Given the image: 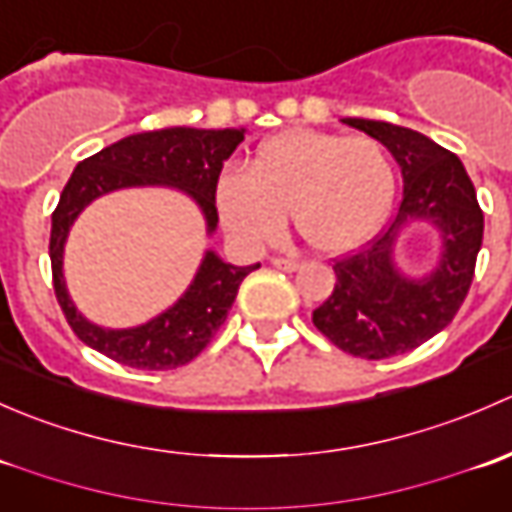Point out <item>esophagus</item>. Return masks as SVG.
Masks as SVG:
<instances>
[{"label": "esophagus", "instance_id": "esophagus-1", "mask_svg": "<svg viewBox=\"0 0 512 512\" xmlns=\"http://www.w3.org/2000/svg\"><path fill=\"white\" fill-rule=\"evenodd\" d=\"M272 265H275L277 270H285V272L299 270V260H292V257H272Z\"/></svg>", "mask_w": 512, "mask_h": 512}]
</instances>
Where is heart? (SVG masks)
<instances>
[{
	"instance_id": "1",
	"label": "heart",
	"mask_w": 512,
	"mask_h": 512,
	"mask_svg": "<svg viewBox=\"0 0 512 512\" xmlns=\"http://www.w3.org/2000/svg\"><path fill=\"white\" fill-rule=\"evenodd\" d=\"M394 198V160L376 138L312 128L267 138L247 173L230 170L218 183L220 218L240 242H275L292 213L299 235L327 255L366 245Z\"/></svg>"
}]
</instances>
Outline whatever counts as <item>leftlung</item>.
Masks as SVG:
<instances>
[{"instance_id":"left-lung-1","label":"left lung","mask_w":512,"mask_h":512,"mask_svg":"<svg viewBox=\"0 0 512 512\" xmlns=\"http://www.w3.org/2000/svg\"><path fill=\"white\" fill-rule=\"evenodd\" d=\"M342 121L389 148L404 178V200L381 235L334 262L337 285L312 322L342 352L389 359L421 347L456 317L476 272L483 210L461 160L428 136L386 121ZM414 222L433 224L442 237L437 267L423 278L404 276L393 260L400 232Z\"/></svg>"}]
</instances>
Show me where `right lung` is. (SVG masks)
<instances>
[{
	"label": "right lung",
	"mask_w": 512,
	"mask_h": 512,
	"mask_svg": "<svg viewBox=\"0 0 512 512\" xmlns=\"http://www.w3.org/2000/svg\"><path fill=\"white\" fill-rule=\"evenodd\" d=\"M242 138L245 128H160L121 138L76 165L51 215L49 257L61 312L86 347L106 354L118 364L148 371L183 366L208 347L225 322L227 309L235 302L240 282L257 270L260 262L235 267L208 250L190 287L173 307L138 327L103 329L89 322L71 302L64 282V245L71 225L86 205L113 190L138 185H168L183 190L203 210L208 235H213L218 227L215 190L220 170Z\"/></svg>",
	"instance_id": "right-lung-1"
}]
</instances>
